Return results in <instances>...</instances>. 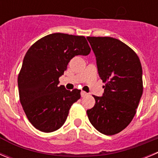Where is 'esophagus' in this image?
I'll use <instances>...</instances> for the list:
<instances>
[{"label": "esophagus", "mask_w": 158, "mask_h": 158, "mask_svg": "<svg viewBox=\"0 0 158 158\" xmlns=\"http://www.w3.org/2000/svg\"><path fill=\"white\" fill-rule=\"evenodd\" d=\"M81 97H85L86 95H88V93H86L85 92H83V91H81Z\"/></svg>", "instance_id": "1"}]
</instances>
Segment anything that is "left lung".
<instances>
[{
    "mask_svg": "<svg viewBox=\"0 0 158 158\" xmlns=\"http://www.w3.org/2000/svg\"><path fill=\"white\" fill-rule=\"evenodd\" d=\"M96 59L98 73L106 83L102 96L87 110L91 124L99 132L112 135L132 121L143 95V69L138 56L120 40L88 37Z\"/></svg>",
    "mask_w": 158,
    "mask_h": 158,
    "instance_id": "1",
    "label": "left lung"
}]
</instances>
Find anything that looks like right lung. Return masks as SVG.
Wrapping results in <instances>:
<instances>
[{"label":"right lung","instance_id":"obj_1","mask_svg":"<svg viewBox=\"0 0 158 158\" xmlns=\"http://www.w3.org/2000/svg\"><path fill=\"white\" fill-rule=\"evenodd\" d=\"M90 52L85 37L61 33L42 37L27 51L19 74V93L23 110L37 129L52 132L63 126L81 90H66L59 85V78L70 59Z\"/></svg>","mask_w":158,"mask_h":158}]
</instances>
